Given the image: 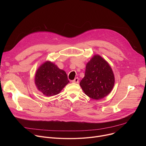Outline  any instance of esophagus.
<instances>
[{"mask_svg": "<svg viewBox=\"0 0 146 146\" xmlns=\"http://www.w3.org/2000/svg\"><path fill=\"white\" fill-rule=\"evenodd\" d=\"M78 81H79V79H78V77L75 78L73 80H72V82H73V83H78Z\"/></svg>", "mask_w": 146, "mask_h": 146, "instance_id": "34e87169", "label": "esophagus"}]
</instances>
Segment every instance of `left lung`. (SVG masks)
Masks as SVG:
<instances>
[{"mask_svg":"<svg viewBox=\"0 0 146 146\" xmlns=\"http://www.w3.org/2000/svg\"><path fill=\"white\" fill-rule=\"evenodd\" d=\"M80 85L83 91L93 99L107 96L114 85V76L108 62L99 55H95L86 65L84 77Z\"/></svg>","mask_w":146,"mask_h":146,"instance_id":"1","label":"left lung"}]
</instances>
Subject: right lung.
I'll use <instances>...</instances> for the list:
<instances>
[{
	"label": "right lung",
	"mask_w": 146,
	"mask_h": 146,
	"mask_svg": "<svg viewBox=\"0 0 146 146\" xmlns=\"http://www.w3.org/2000/svg\"><path fill=\"white\" fill-rule=\"evenodd\" d=\"M68 82L66 72L49 61L41 65L35 75V84L38 90L47 96L58 94Z\"/></svg>",
	"instance_id": "add662e5"
}]
</instances>
